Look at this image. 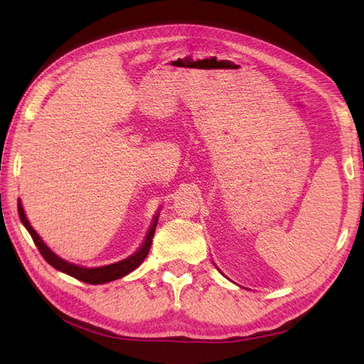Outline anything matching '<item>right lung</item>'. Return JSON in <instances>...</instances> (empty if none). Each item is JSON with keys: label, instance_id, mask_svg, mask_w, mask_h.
Listing matches in <instances>:
<instances>
[{"label": "right lung", "instance_id": "right-lung-1", "mask_svg": "<svg viewBox=\"0 0 364 364\" xmlns=\"http://www.w3.org/2000/svg\"><path fill=\"white\" fill-rule=\"evenodd\" d=\"M18 213H19L21 222H23L24 226L27 228V230L30 232L33 241H35V245L39 249L43 259H46L50 264V266H53L54 269H58V270H60L63 273H67V274H70V277L79 279V281H83L86 284H105V282H109V281H114V279H118L121 277H124V274H127L130 272H134L139 266V264L146 259L147 253L150 250V246H151L153 235H155L156 223H158V214H156L155 220H153V225L150 226L149 232H147L146 241H144V243H142L139 250L134 253V255H130L129 258L119 261V262L109 264V266H105V267L86 269V267H80V266H75V264L63 261L62 258H59L56 255V253L51 252L47 247V245L43 243V241L41 240V237L36 234V230L30 226L21 202L18 203Z\"/></svg>", "mask_w": 364, "mask_h": 364}]
</instances>
